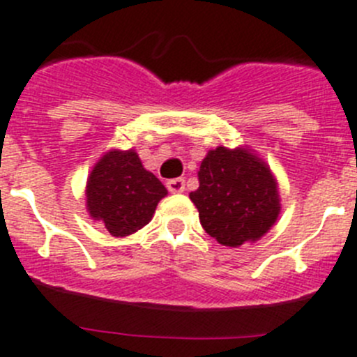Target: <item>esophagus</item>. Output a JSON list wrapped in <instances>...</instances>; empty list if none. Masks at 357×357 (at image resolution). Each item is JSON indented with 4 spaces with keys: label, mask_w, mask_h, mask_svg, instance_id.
<instances>
[{
    "label": "esophagus",
    "mask_w": 357,
    "mask_h": 357,
    "mask_svg": "<svg viewBox=\"0 0 357 357\" xmlns=\"http://www.w3.org/2000/svg\"><path fill=\"white\" fill-rule=\"evenodd\" d=\"M167 190L171 192V194H183V192H185V179L183 178L169 179Z\"/></svg>",
    "instance_id": "34e87169"
}]
</instances>
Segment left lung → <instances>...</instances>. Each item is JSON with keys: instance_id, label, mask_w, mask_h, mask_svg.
<instances>
[{"instance_id": "left-lung-1", "label": "left lung", "mask_w": 357, "mask_h": 357, "mask_svg": "<svg viewBox=\"0 0 357 357\" xmlns=\"http://www.w3.org/2000/svg\"><path fill=\"white\" fill-rule=\"evenodd\" d=\"M199 188L190 194L201 225L220 245L238 248L261 239L280 215L278 183L268 163L248 148L209 149Z\"/></svg>"}]
</instances>
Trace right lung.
<instances>
[{
    "label": "right lung",
    "mask_w": 357,
    "mask_h": 357,
    "mask_svg": "<svg viewBox=\"0 0 357 357\" xmlns=\"http://www.w3.org/2000/svg\"><path fill=\"white\" fill-rule=\"evenodd\" d=\"M167 188L146 171L135 149H111L91 169L86 183V209L116 238L137 232L151 222Z\"/></svg>",
    "instance_id": "obj_1"
}]
</instances>
